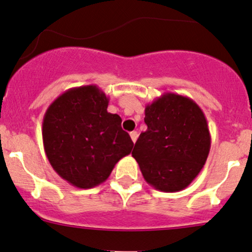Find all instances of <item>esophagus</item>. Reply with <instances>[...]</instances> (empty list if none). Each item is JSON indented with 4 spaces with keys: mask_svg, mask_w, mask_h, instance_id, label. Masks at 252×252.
I'll return each instance as SVG.
<instances>
[{
    "mask_svg": "<svg viewBox=\"0 0 252 252\" xmlns=\"http://www.w3.org/2000/svg\"><path fill=\"white\" fill-rule=\"evenodd\" d=\"M129 135H131L132 141H133V143H135V141H137V138H138V133H137V132H135V131L131 132V133H129Z\"/></svg>",
    "mask_w": 252,
    "mask_h": 252,
    "instance_id": "obj_1",
    "label": "esophagus"
}]
</instances>
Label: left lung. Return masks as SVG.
I'll use <instances>...</instances> for the list:
<instances>
[{
    "instance_id": "left-lung-1",
    "label": "left lung",
    "mask_w": 252,
    "mask_h": 252,
    "mask_svg": "<svg viewBox=\"0 0 252 252\" xmlns=\"http://www.w3.org/2000/svg\"><path fill=\"white\" fill-rule=\"evenodd\" d=\"M132 156L150 186L164 193L187 188L207 160L211 134L202 109L187 96L165 93L145 106Z\"/></svg>"
}]
</instances>
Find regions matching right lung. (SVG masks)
Wrapping results in <instances>:
<instances>
[{"instance_id":"obj_1","label":"right lung","mask_w":252,"mask_h":252,"mask_svg":"<svg viewBox=\"0 0 252 252\" xmlns=\"http://www.w3.org/2000/svg\"><path fill=\"white\" fill-rule=\"evenodd\" d=\"M108 102L97 86L76 87L59 95L42 119L47 159L73 187L88 189L103 183L133 148L129 134L121 128V118L107 112Z\"/></svg>"}]
</instances>
